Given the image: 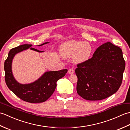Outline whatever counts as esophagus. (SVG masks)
I'll return each mask as SVG.
<instances>
[{
  "instance_id": "esophagus-1",
  "label": "esophagus",
  "mask_w": 130,
  "mask_h": 130,
  "mask_svg": "<svg viewBox=\"0 0 130 130\" xmlns=\"http://www.w3.org/2000/svg\"><path fill=\"white\" fill-rule=\"evenodd\" d=\"M68 73L69 74H72L74 73V70L73 69H69L68 70Z\"/></svg>"
}]
</instances>
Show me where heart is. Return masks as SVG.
I'll return each mask as SVG.
<instances>
[{
  "label": "heart",
  "instance_id": "heart-1",
  "mask_svg": "<svg viewBox=\"0 0 130 130\" xmlns=\"http://www.w3.org/2000/svg\"><path fill=\"white\" fill-rule=\"evenodd\" d=\"M93 52L92 45L88 42L70 40L63 43L60 48L62 57L73 56L74 61L76 63L85 62L90 59Z\"/></svg>",
  "mask_w": 130,
  "mask_h": 130
}]
</instances>
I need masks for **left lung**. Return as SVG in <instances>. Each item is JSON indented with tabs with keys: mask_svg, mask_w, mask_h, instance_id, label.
I'll return each mask as SVG.
<instances>
[{
	"mask_svg": "<svg viewBox=\"0 0 130 130\" xmlns=\"http://www.w3.org/2000/svg\"><path fill=\"white\" fill-rule=\"evenodd\" d=\"M77 67V93L86 100L99 101L109 97L119 89L125 61L122 50L108 42L99 46L91 59Z\"/></svg>",
	"mask_w": 130,
	"mask_h": 130,
	"instance_id": "1",
	"label": "left lung"
}]
</instances>
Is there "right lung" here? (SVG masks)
Wrapping results in <instances>:
<instances>
[{"label": "right lung", "instance_id": "right-lung-1", "mask_svg": "<svg viewBox=\"0 0 130 130\" xmlns=\"http://www.w3.org/2000/svg\"><path fill=\"white\" fill-rule=\"evenodd\" d=\"M48 43L49 42H46L38 46H42ZM32 46V45L24 44L10 50L4 62L5 80L8 88L23 101L32 103H42L47 100L53 94L56 89L57 81L65 76L68 70L46 71L37 80L31 83H19L13 75V59L17 54L29 48L38 52H43L31 47Z\"/></svg>", "mask_w": 130, "mask_h": 130}]
</instances>
